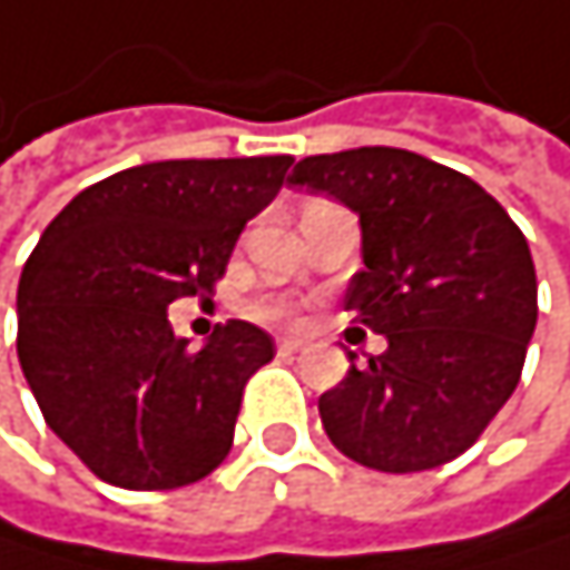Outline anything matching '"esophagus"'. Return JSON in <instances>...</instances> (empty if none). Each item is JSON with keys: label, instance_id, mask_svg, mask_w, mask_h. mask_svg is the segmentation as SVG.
<instances>
[{"label": "esophagus", "instance_id": "34e87169", "mask_svg": "<svg viewBox=\"0 0 570 570\" xmlns=\"http://www.w3.org/2000/svg\"><path fill=\"white\" fill-rule=\"evenodd\" d=\"M304 347H307V344L297 341V337H279V341H276V351H279V354H297V351H304Z\"/></svg>", "mask_w": 570, "mask_h": 570}]
</instances>
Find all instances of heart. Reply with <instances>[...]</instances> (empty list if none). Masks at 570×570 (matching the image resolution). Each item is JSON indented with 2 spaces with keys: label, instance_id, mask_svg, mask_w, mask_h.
Here are the masks:
<instances>
[{
  "label": "heart",
  "instance_id": "1",
  "mask_svg": "<svg viewBox=\"0 0 570 570\" xmlns=\"http://www.w3.org/2000/svg\"><path fill=\"white\" fill-rule=\"evenodd\" d=\"M256 317H263V321H297V307L279 301V297H263L256 304Z\"/></svg>",
  "mask_w": 570,
  "mask_h": 570
}]
</instances>
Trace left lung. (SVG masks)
<instances>
[{"mask_svg":"<svg viewBox=\"0 0 570 570\" xmlns=\"http://www.w3.org/2000/svg\"><path fill=\"white\" fill-rule=\"evenodd\" d=\"M291 185L327 191L361 219L364 269L344 311L389 347L321 395L337 450L382 473L463 456L513 395L538 324L523 233L463 171L402 148L297 161Z\"/></svg>","mask_w":570,"mask_h":570,"instance_id":"1","label":"left lung"}]
</instances>
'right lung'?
Returning a JSON list of instances; mask_svg holds the SVG:
<instances>
[{
	"mask_svg": "<svg viewBox=\"0 0 570 570\" xmlns=\"http://www.w3.org/2000/svg\"><path fill=\"white\" fill-rule=\"evenodd\" d=\"M291 165L259 155L125 168L83 188L29 253L16 297L22 375L104 483L178 490L229 456L243 389L273 361V337L226 321L188 347L168 304L213 294Z\"/></svg>",
	"mask_w": 570,
	"mask_h": 570,
	"instance_id": "1",
	"label": "right lung"
}]
</instances>
